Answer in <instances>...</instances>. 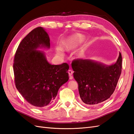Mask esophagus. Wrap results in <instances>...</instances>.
Wrapping results in <instances>:
<instances>
[{"label": "esophagus", "mask_w": 134, "mask_h": 134, "mask_svg": "<svg viewBox=\"0 0 134 134\" xmlns=\"http://www.w3.org/2000/svg\"><path fill=\"white\" fill-rule=\"evenodd\" d=\"M68 75H69V76H70V79H72V75L73 73V71L71 70H69L68 71Z\"/></svg>", "instance_id": "1"}]
</instances>
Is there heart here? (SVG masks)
<instances>
[{
  "mask_svg": "<svg viewBox=\"0 0 134 134\" xmlns=\"http://www.w3.org/2000/svg\"><path fill=\"white\" fill-rule=\"evenodd\" d=\"M85 36L83 34H77L74 35L70 38L64 40L63 43V48L66 51H71L72 49L77 48L85 40ZM57 53L60 56L63 55V49L60 46H57L56 47ZM85 54V49L83 48L80 49L76 52V57L77 58H81Z\"/></svg>",
  "mask_w": 134,
  "mask_h": 134,
  "instance_id": "1",
  "label": "heart"
}]
</instances>
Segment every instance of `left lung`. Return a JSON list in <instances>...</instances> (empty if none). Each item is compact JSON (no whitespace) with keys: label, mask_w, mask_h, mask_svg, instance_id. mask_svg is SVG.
Wrapping results in <instances>:
<instances>
[{"label":"left lung","mask_w":134,"mask_h":134,"mask_svg":"<svg viewBox=\"0 0 134 134\" xmlns=\"http://www.w3.org/2000/svg\"><path fill=\"white\" fill-rule=\"evenodd\" d=\"M122 55L115 63L104 64L91 59H76L72 62L74 77L78 83L82 103L97 105L110 98L122 72Z\"/></svg>","instance_id":"8db88e82"}]
</instances>
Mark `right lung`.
I'll return each mask as SVG.
<instances>
[{
    "mask_svg": "<svg viewBox=\"0 0 134 134\" xmlns=\"http://www.w3.org/2000/svg\"><path fill=\"white\" fill-rule=\"evenodd\" d=\"M48 33L43 27L31 31L19 45L14 60L15 86L26 101L42 108L54 102L59 89L69 76L67 63L52 65L39 48L50 47Z\"/></svg>",
    "mask_w": 134,
    "mask_h": 134,
    "instance_id": "right-lung-1",
    "label": "right lung"
}]
</instances>
